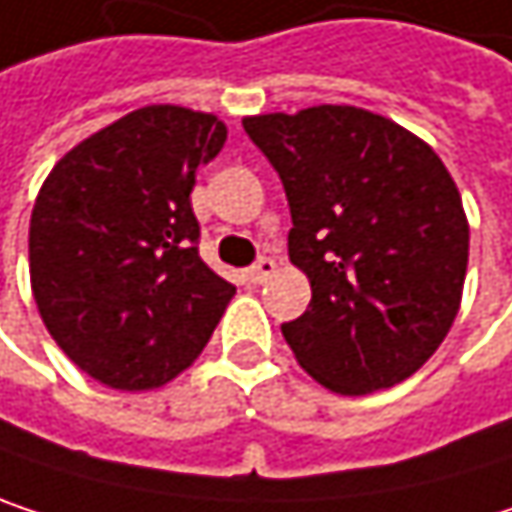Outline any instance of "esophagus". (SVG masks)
<instances>
[{
    "mask_svg": "<svg viewBox=\"0 0 512 512\" xmlns=\"http://www.w3.org/2000/svg\"><path fill=\"white\" fill-rule=\"evenodd\" d=\"M272 272H275V260H272V257H257L255 263L249 266V272H246V275H249V281H252V284H263Z\"/></svg>",
    "mask_w": 512,
    "mask_h": 512,
    "instance_id": "1",
    "label": "esophagus"
}]
</instances>
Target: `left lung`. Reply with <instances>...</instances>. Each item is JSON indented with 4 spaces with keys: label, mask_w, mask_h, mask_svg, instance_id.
I'll return each mask as SVG.
<instances>
[{
    "label": "left lung",
    "mask_w": 512,
    "mask_h": 512,
    "mask_svg": "<svg viewBox=\"0 0 512 512\" xmlns=\"http://www.w3.org/2000/svg\"><path fill=\"white\" fill-rule=\"evenodd\" d=\"M278 171L287 252L311 305L281 323L296 361L338 394L409 379L460 311L468 222L445 162L400 124L356 106L243 121Z\"/></svg>",
    "instance_id": "1"
}]
</instances>
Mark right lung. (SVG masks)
Masks as SVG:
<instances>
[{"instance_id": "1", "label": "right lung", "mask_w": 512, "mask_h": 512, "mask_svg": "<svg viewBox=\"0 0 512 512\" xmlns=\"http://www.w3.org/2000/svg\"><path fill=\"white\" fill-rule=\"evenodd\" d=\"M228 139L216 115L145 106L64 154L29 225L32 293L52 341L121 391L171 382L207 347L234 284L198 255L189 192Z\"/></svg>"}]
</instances>
